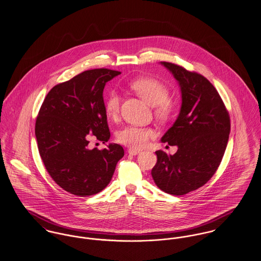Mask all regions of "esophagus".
I'll return each instance as SVG.
<instances>
[{
	"instance_id": "34e87169",
	"label": "esophagus",
	"mask_w": 261,
	"mask_h": 261,
	"mask_svg": "<svg viewBox=\"0 0 261 261\" xmlns=\"http://www.w3.org/2000/svg\"><path fill=\"white\" fill-rule=\"evenodd\" d=\"M127 152H128V154H130V155H136V154H139V153L141 152V150H139V149H134V148H128V149H127Z\"/></svg>"
}]
</instances>
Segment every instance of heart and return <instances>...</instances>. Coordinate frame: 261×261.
<instances>
[{
	"instance_id": "heart-1",
	"label": "heart",
	"mask_w": 261,
	"mask_h": 261,
	"mask_svg": "<svg viewBox=\"0 0 261 261\" xmlns=\"http://www.w3.org/2000/svg\"><path fill=\"white\" fill-rule=\"evenodd\" d=\"M130 88L141 95L149 106L155 107V112L160 116H166L170 110V101L167 99L168 90L166 86L152 77L139 79L130 83ZM120 98L116 91H111L105 99V111L111 119L119 117ZM155 133L152 128L125 125L118 133L119 142L133 148H142L154 138Z\"/></svg>"
}]
</instances>
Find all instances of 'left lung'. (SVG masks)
<instances>
[{"label": "left lung", "instance_id": "obj_1", "mask_svg": "<svg viewBox=\"0 0 261 261\" xmlns=\"http://www.w3.org/2000/svg\"><path fill=\"white\" fill-rule=\"evenodd\" d=\"M161 65L177 81L181 107L162 138V142L176 145L177 151L172 155L155 151L158 162L151 175L159 189L182 195L205 185L215 173L228 142L230 119L207 79L171 63L161 62Z\"/></svg>", "mask_w": 261, "mask_h": 261}]
</instances>
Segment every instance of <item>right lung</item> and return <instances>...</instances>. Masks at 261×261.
Returning a JSON list of instances; mask_svg holds the SVG:
<instances>
[{
    "instance_id": "right-lung-1",
    "label": "right lung",
    "mask_w": 261,
    "mask_h": 261,
    "mask_svg": "<svg viewBox=\"0 0 261 261\" xmlns=\"http://www.w3.org/2000/svg\"><path fill=\"white\" fill-rule=\"evenodd\" d=\"M119 73L83 71L55 86L39 112L35 134L40 155L56 184L71 194L85 197L101 191L124 154L117 143L101 150L89 148L92 134L103 143L111 138L102 94L106 84Z\"/></svg>"
}]
</instances>
